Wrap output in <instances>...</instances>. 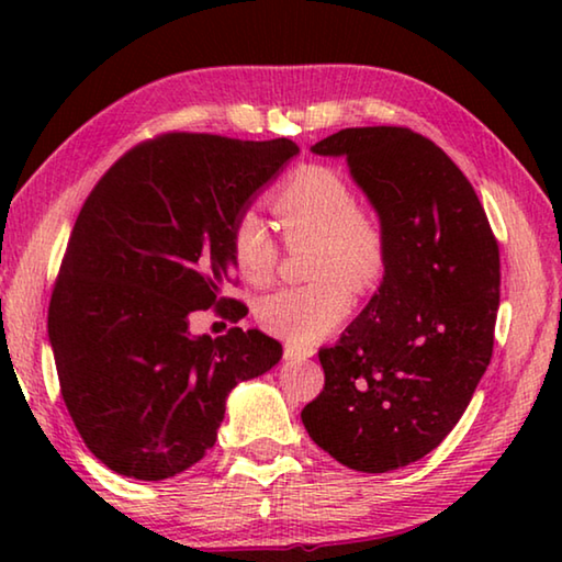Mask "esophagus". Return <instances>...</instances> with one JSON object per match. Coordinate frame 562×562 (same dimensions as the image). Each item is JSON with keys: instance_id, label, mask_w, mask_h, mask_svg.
Returning <instances> with one entry per match:
<instances>
[{"instance_id": "obj_1", "label": "esophagus", "mask_w": 562, "mask_h": 562, "mask_svg": "<svg viewBox=\"0 0 562 562\" xmlns=\"http://www.w3.org/2000/svg\"><path fill=\"white\" fill-rule=\"evenodd\" d=\"M312 357L310 349H302V347H292V345H284V359L288 361H302Z\"/></svg>"}]
</instances>
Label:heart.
Returning a JSON list of instances; mask_svg holds the SVG:
<instances>
[{"label":"heart","mask_w":562,"mask_h":562,"mask_svg":"<svg viewBox=\"0 0 562 562\" xmlns=\"http://www.w3.org/2000/svg\"><path fill=\"white\" fill-rule=\"evenodd\" d=\"M284 243H312L310 278L258 302V322L270 335L307 347L327 337L349 315L355 289L372 290L386 270V237L376 217L359 207L345 176L327 166H300L270 195ZM231 252L250 284H268L280 262V245L255 213L233 225Z\"/></svg>","instance_id":"1"}]
</instances>
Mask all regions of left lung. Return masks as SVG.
<instances>
[{"label":"left lung","instance_id":"1","mask_svg":"<svg viewBox=\"0 0 562 562\" xmlns=\"http://www.w3.org/2000/svg\"><path fill=\"white\" fill-rule=\"evenodd\" d=\"M312 154L345 158L386 237L382 284L335 347L302 408L331 459L386 473L424 459L459 424L493 355L498 243L459 166L402 126L331 133Z\"/></svg>","mask_w":562,"mask_h":562}]
</instances>
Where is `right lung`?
<instances>
[{
	"mask_svg": "<svg viewBox=\"0 0 562 562\" xmlns=\"http://www.w3.org/2000/svg\"><path fill=\"white\" fill-rule=\"evenodd\" d=\"M300 154L290 138L166 133L131 148L83 203L49 302L64 404L111 471L164 481L213 449L237 382L278 364L260 329L190 335L195 310L227 319L231 233Z\"/></svg>",
	"mask_w": 562,
	"mask_h": 562,
	"instance_id": "add662e5",
	"label": "right lung"
}]
</instances>
